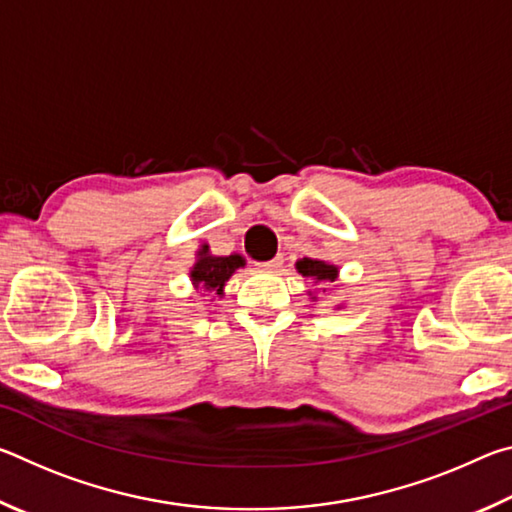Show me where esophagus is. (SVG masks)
Wrapping results in <instances>:
<instances>
[{
  "label": "esophagus",
  "instance_id": "obj_1",
  "mask_svg": "<svg viewBox=\"0 0 512 512\" xmlns=\"http://www.w3.org/2000/svg\"><path fill=\"white\" fill-rule=\"evenodd\" d=\"M284 264V257L282 255H277V257H273L271 262H262L259 266L264 268V271H280V266Z\"/></svg>",
  "mask_w": 512,
  "mask_h": 512
}]
</instances>
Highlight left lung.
Masks as SVG:
<instances>
[{"instance_id": "8db88e82", "label": "left lung", "mask_w": 512, "mask_h": 512, "mask_svg": "<svg viewBox=\"0 0 512 512\" xmlns=\"http://www.w3.org/2000/svg\"><path fill=\"white\" fill-rule=\"evenodd\" d=\"M296 268L298 273H302V277H311V280L316 282H334L336 275H339V271H336L334 266L320 262V259H309V257L300 259Z\"/></svg>"}]
</instances>
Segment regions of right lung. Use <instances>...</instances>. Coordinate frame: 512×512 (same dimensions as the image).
<instances>
[{
  "mask_svg": "<svg viewBox=\"0 0 512 512\" xmlns=\"http://www.w3.org/2000/svg\"><path fill=\"white\" fill-rule=\"evenodd\" d=\"M198 255L201 257H198V262L192 268V280L196 287H201L205 291H216V296L223 293V284L228 282V277L235 273L239 266H244V257H214L207 253V246H203Z\"/></svg>",
  "mask_w": 512,
  "mask_h": 512,
  "instance_id": "right-lung-1",
  "label": "right lung"
}]
</instances>
